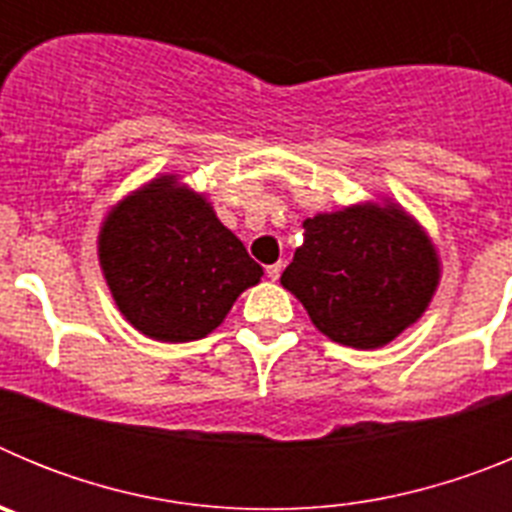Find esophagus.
<instances>
[{
    "label": "esophagus",
    "instance_id": "esophagus-1",
    "mask_svg": "<svg viewBox=\"0 0 512 512\" xmlns=\"http://www.w3.org/2000/svg\"><path fill=\"white\" fill-rule=\"evenodd\" d=\"M282 269H284L282 261H277V264H269V266H266V277H269L271 282H277L279 274H282Z\"/></svg>",
    "mask_w": 512,
    "mask_h": 512
}]
</instances>
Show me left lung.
<instances>
[{"instance_id": "1", "label": "left lung", "mask_w": 512, "mask_h": 512, "mask_svg": "<svg viewBox=\"0 0 512 512\" xmlns=\"http://www.w3.org/2000/svg\"><path fill=\"white\" fill-rule=\"evenodd\" d=\"M282 284L330 341L379 348L413 325L438 284L428 235L395 205L307 217Z\"/></svg>"}]
</instances>
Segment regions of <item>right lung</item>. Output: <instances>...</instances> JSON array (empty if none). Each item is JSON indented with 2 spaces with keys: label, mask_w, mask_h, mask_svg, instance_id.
<instances>
[{
  "label": "right lung",
  "mask_w": 512,
  "mask_h": 512,
  "mask_svg": "<svg viewBox=\"0 0 512 512\" xmlns=\"http://www.w3.org/2000/svg\"><path fill=\"white\" fill-rule=\"evenodd\" d=\"M99 264L122 315L169 343L212 333L264 274L210 202L174 176L146 184L107 215Z\"/></svg>",
  "instance_id": "obj_1"
}]
</instances>
